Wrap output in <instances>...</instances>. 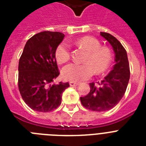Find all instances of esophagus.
Returning <instances> with one entry per match:
<instances>
[{
    "label": "esophagus",
    "instance_id": "esophagus-1",
    "mask_svg": "<svg viewBox=\"0 0 146 146\" xmlns=\"http://www.w3.org/2000/svg\"><path fill=\"white\" fill-rule=\"evenodd\" d=\"M70 85L71 86H78L79 85V82H70Z\"/></svg>",
    "mask_w": 146,
    "mask_h": 146
}]
</instances>
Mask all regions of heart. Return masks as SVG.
<instances>
[{
  "label": "heart",
  "mask_w": 146,
  "mask_h": 146,
  "mask_svg": "<svg viewBox=\"0 0 146 146\" xmlns=\"http://www.w3.org/2000/svg\"><path fill=\"white\" fill-rule=\"evenodd\" d=\"M77 46L83 47L88 50V54L83 59L85 63H72L62 70L64 79L72 82H80L87 80L93 75L94 71L99 74L108 70L112 61V54L108 48L102 47L96 38L91 36H85L76 40ZM70 44L62 42L55 50V58L59 64H64L70 59Z\"/></svg>",
  "instance_id": "heart-1"
}]
</instances>
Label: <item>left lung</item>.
<instances>
[{"label":"left lung","instance_id":"8db88e82","mask_svg":"<svg viewBox=\"0 0 146 146\" xmlns=\"http://www.w3.org/2000/svg\"><path fill=\"white\" fill-rule=\"evenodd\" d=\"M101 35L113 47L115 64L100 83L89 84L90 92L87 96L80 97L83 107L94 111H106L115 107L124 96L130 75L127 51L121 43L109 33H101Z\"/></svg>","mask_w":146,"mask_h":146}]
</instances>
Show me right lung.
Wrapping results in <instances>:
<instances>
[{
    "label": "right lung",
    "mask_w": 146,
    "mask_h": 146,
    "mask_svg": "<svg viewBox=\"0 0 146 146\" xmlns=\"http://www.w3.org/2000/svg\"><path fill=\"white\" fill-rule=\"evenodd\" d=\"M64 35L44 31L27 41L19 58L18 87L23 99L31 109L39 112L54 111L61 103L69 82L53 84L59 76L55 50Z\"/></svg>",
    "instance_id": "1"
}]
</instances>
